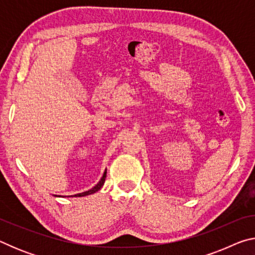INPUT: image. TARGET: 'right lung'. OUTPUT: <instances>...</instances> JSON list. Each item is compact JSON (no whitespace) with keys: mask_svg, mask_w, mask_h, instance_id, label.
Wrapping results in <instances>:
<instances>
[{"mask_svg":"<svg viewBox=\"0 0 255 255\" xmlns=\"http://www.w3.org/2000/svg\"><path fill=\"white\" fill-rule=\"evenodd\" d=\"M106 176H107V170L105 171V173H103L101 180L99 181V182H98L96 185H94V187H93L92 189H90V190H88V191H84V192H82V193H76V195L71 196V197H85V196L92 195V193H96L97 191H99V190H100V189L102 188V185L105 184ZM56 197H58V196H56Z\"/></svg>","mask_w":255,"mask_h":255,"instance_id":"1","label":"right lung"}]
</instances>
